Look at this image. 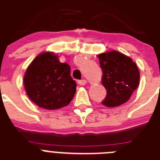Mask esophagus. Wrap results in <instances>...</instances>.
<instances>
[{"label":"esophagus","instance_id":"esophagus-1","mask_svg":"<svg viewBox=\"0 0 160 160\" xmlns=\"http://www.w3.org/2000/svg\"><path fill=\"white\" fill-rule=\"evenodd\" d=\"M78 83L79 85H81V86H84V85L87 84V81H86L85 79H82V80L78 81Z\"/></svg>","mask_w":160,"mask_h":160}]
</instances>
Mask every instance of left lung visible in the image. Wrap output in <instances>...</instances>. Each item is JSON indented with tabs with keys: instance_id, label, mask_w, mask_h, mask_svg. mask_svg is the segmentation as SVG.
<instances>
[{
	"instance_id": "8db88e82",
	"label": "left lung",
	"mask_w": 160,
	"mask_h": 160,
	"mask_svg": "<svg viewBox=\"0 0 160 160\" xmlns=\"http://www.w3.org/2000/svg\"><path fill=\"white\" fill-rule=\"evenodd\" d=\"M102 84L107 94L102 104L116 107L129 100L139 85L140 72L132 58L116 50L98 54Z\"/></svg>"
}]
</instances>
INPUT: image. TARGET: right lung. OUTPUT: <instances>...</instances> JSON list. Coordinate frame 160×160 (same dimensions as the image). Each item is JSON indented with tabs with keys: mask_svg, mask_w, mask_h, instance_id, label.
I'll use <instances>...</instances> for the list:
<instances>
[{
	"mask_svg": "<svg viewBox=\"0 0 160 160\" xmlns=\"http://www.w3.org/2000/svg\"><path fill=\"white\" fill-rule=\"evenodd\" d=\"M23 84L28 98L39 107L57 110L67 106L76 93L71 67L53 52H43L28 67Z\"/></svg>",
	"mask_w": 160,
	"mask_h": 160,
	"instance_id": "right-lung-1",
	"label": "right lung"
}]
</instances>
